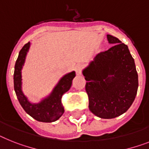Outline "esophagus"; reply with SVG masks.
Returning a JSON list of instances; mask_svg holds the SVG:
<instances>
[{"instance_id":"34e87169","label":"esophagus","mask_w":149,"mask_h":149,"mask_svg":"<svg viewBox=\"0 0 149 149\" xmlns=\"http://www.w3.org/2000/svg\"><path fill=\"white\" fill-rule=\"evenodd\" d=\"M82 69H83V66L81 65H77L75 67V72L77 75H80L81 74Z\"/></svg>"}]
</instances>
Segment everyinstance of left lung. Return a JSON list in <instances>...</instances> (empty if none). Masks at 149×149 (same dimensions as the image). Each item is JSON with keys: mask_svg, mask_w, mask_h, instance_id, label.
I'll use <instances>...</instances> for the list:
<instances>
[{"mask_svg": "<svg viewBox=\"0 0 149 149\" xmlns=\"http://www.w3.org/2000/svg\"><path fill=\"white\" fill-rule=\"evenodd\" d=\"M114 44L96 55L83 71L90 110L98 117L113 119L128 110L136 98L138 74L128 46L120 39L107 35Z\"/></svg>", "mask_w": 149, "mask_h": 149, "instance_id": "1", "label": "left lung"}]
</instances>
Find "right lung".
<instances>
[{"mask_svg": "<svg viewBox=\"0 0 149 149\" xmlns=\"http://www.w3.org/2000/svg\"><path fill=\"white\" fill-rule=\"evenodd\" d=\"M29 42L23 45L16 61L13 74V84L16 95L23 110L33 119L43 123L55 122L58 120L64 113L65 110L61 103V97L71 88L72 80L76 75L75 72H72L64 76L55 86L52 94L40 103L36 104L29 103L21 90V69L25 61L26 55L29 50Z\"/></svg>", "mask_w": 149, "mask_h": 149, "instance_id": "right-lung-1", "label": "right lung"}]
</instances>
